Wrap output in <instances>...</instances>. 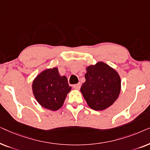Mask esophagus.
I'll use <instances>...</instances> for the list:
<instances>
[{"label": "esophagus", "instance_id": "esophagus-1", "mask_svg": "<svg viewBox=\"0 0 150 150\" xmlns=\"http://www.w3.org/2000/svg\"><path fill=\"white\" fill-rule=\"evenodd\" d=\"M73 87H74V89H79L80 88H81V84L78 83V84H76V85H74Z\"/></svg>", "mask_w": 150, "mask_h": 150}]
</instances>
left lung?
Masks as SVG:
<instances>
[{"label": "left lung", "instance_id": "1", "mask_svg": "<svg viewBox=\"0 0 150 150\" xmlns=\"http://www.w3.org/2000/svg\"><path fill=\"white\" fill-rule=\"evenodd\" d=\"M86 81L81 88L88 106L102 110L112 105L121 91V79L113 68L104 62L87 67Z\"/></svg>", "mask_w": 150, "mask_h": 150}]
</instances>
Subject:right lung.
Listing matches in <instances>:
<instances>
[{
  "label": "right lung",
  "instance_id": "1",
  "mask_svg": "<svg viewBox=\"0 0 150 150\" xmlns=\"http://www.w3.org/2000/svg\"><path fill=\"white\" fill-rule=\"evenodd\" d=\"M33 93L42 107L57 110L63 106L67 94L71 91L66 76L59 74L58 68L46 69L33 82Z\"/></svg>",
  "mask_w": 150,
  "mask_h": 150
}]
</instances>
